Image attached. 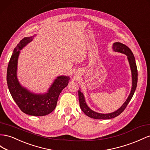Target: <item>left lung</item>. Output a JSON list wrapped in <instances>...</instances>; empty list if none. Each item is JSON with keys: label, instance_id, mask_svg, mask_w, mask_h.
<instances>
[{"label": "left lung", "instance_id": "8db88e82", "mask_svg": "<svg viewBox=\"0 0 150 150\" xmlns=\"http://www.w3.org/2000/svg\"><path fill=\"white\" fill-rule=\"evenodd\" d=\"M113 50L115 52H120L124 54H125L127 56V59L129 60V64H130V67L131 69L132 72V86L131 91V93L129 95V97L127 98V100L122 105L119 109H118L117 111L110 113V114H100V113H97L94 111L91 110V109L89 108L85 102V100L84 98V96L83 93L81 92L80 90L78 91V95H79V105L80 108H81L82 111L86 114L87 116L91 117L93 119H110L114 118V117L119 115L121 113H122L125 108H126L127 105H128L129 102H130L133 95L134 93V91L136 90V88L137 86V66L135 61V59L134 55H133L132 51L129 49L126 45H124V44L121 43L120 42H115L113 44Z\"/></svg>", "mask_w": 150, "mask_h": 150}]
</instances>
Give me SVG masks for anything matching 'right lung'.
Returning a JSON list of instances; mask_svg holds the SVG:
<instances>
[{
    "mask_svg": "<svg viewBox=\"0 0 150 150\" xmlns=\"http://www.w3.org/2000/svg\"><path fill=\"white\" fill-rule=\"evenodd\" d=\"M33 38L32 36L24 38L14 48L8 64L7 82L12 97L22 112L30 115L43 116L54 110L59 96L68 85L69 78L64 76L57 77L47 93L44 95L31 93L20 85L16 76L19 50L30 43Z\"/></svg>",
    "mask_w": 150,
    "mask_h": 150,
    "instance_id": "add662e5",
    "label": "right lung"
}]
</instances>
